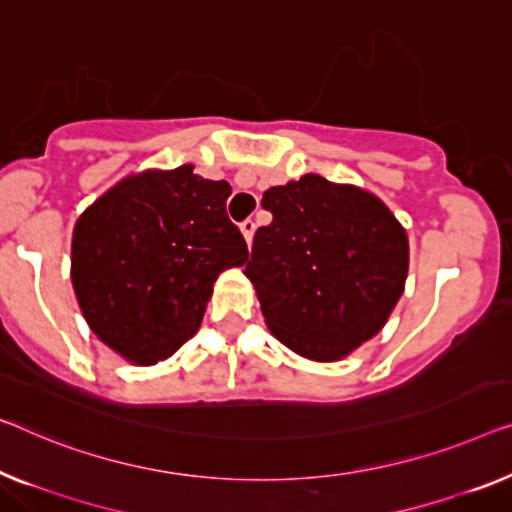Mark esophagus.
I'll list each match as a JSON object with an SVG mask.
<instances>
[{
  "instance_id": "obj_1",
  "label": "esophagus",
  "mask_w": 512,
  "mask_h": 512,
  "mask_svg": "<svg viewBox=\"0 0 512 512\" xmlns=\"http://www.w3.org/2000/svg\"><path fill=\"white\" fill-rule=\"evenodd\" d=\"M241 232H243V239H246V243L250 246V241H253V234H255V220H243L241 223Z\"/></svg>"
}]
</instances>
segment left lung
I'll return each instance as SVG.
<instances>
[{
    "label": "left lung",
    "instance_id": "1",
    "mask_svg": "<svg viewBox=\"0 0 512 512\" xmlns=\"http://www.w3.org/2000/svg\"><path fill=\"white\" fill-rule=\"evenodd\" d=\"M246 276L296 354L338 361L379 333L407 280V234L375 195L305 174L269 188Z\"/></svg>",
    "mask_w": 512,
    "mask_h": 512
}]
</instances>
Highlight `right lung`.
I'll return each instance as SVG.
<instances>
[{"mask_svg":"<svg viewBox=\"0 0 512 512\" xmlns=\"http://www.w3.org/2000/svg\"><path fill=\"white\" fill-rule=\"evenodd\" d=\"M227 181L181 165L121 181L73 232V287L87 322L128 361H163L200 329L218 273L248 246L230 216Z\"/></svg>","mask_w":512,"mask_h":512,"instance_id":"right-lung-1","label":"right lung"}]
</instances>
